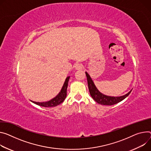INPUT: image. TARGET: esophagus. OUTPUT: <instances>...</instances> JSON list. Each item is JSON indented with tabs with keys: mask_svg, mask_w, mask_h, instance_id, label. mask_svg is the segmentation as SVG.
<instances>
[{
	"mask_svg": "<svg viewBox=\"0 0 151 151\" xmlns=\"http://www.w3.org/2000/svg\"><path fill=\"white\" fill-rule=\"evenodd\" d=\"M75 69H76V70H81V69H83V65L82 64L78 63H76L75 65Z\"/></svg>",
	"mask_w": 151,
	"mask_h": 151,
	"instance_id": "34e87169",
	"label": "esophagus"
}]
</instances>
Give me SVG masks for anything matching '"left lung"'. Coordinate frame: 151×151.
Returning <instances> with one entry per match:
<instances>
[{"label":"left lung","mask_w":151,"mask_h":151,"mask_svg":"<svg viewBox=\"0 0 151 151\" xmlns=\"http://www.w3.org/2000/svg\"><path fill=\"white\" fill-rule=\"evenodd\" d=\"M86 74L87 79V83H88V89H89L90 95L91 96L92 98L99 104L104 105H113L116 104H117L120 101H123L124 99H125L132 91L131 90L129 93H128L124 96H119V97L108 96H106L105 94H103L101 92H99V90L97 89V88L96 87L90 75L87 73V72H86Z\"/></svg>","instance_id":"obj_1"}]
</instances>
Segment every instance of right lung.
Wrapping results in <instances>:
<instances>
[{"mask_svg": "<svg viewBox=\"0 0 151 151\" xmlns=\"http://www.w3.org/2000/svg\"><path fill=\"white\" fill-rule=\"evenodd\" d=\"M70 76H68L64 82V84L62 87V89L61 91L58 93V94L57 96L55 98H54L53 99H51L49 101L45 102H34L32 101L33 103L42 106L44 107H53V106H57L58 105L61 104L66 98L67 96V88L68 86V80H69Z\"/></svg>", "mask_w": 151, "mask_h": 151, "instance_id": "right-lung-1", "label": "right lung"}]
</instances>
